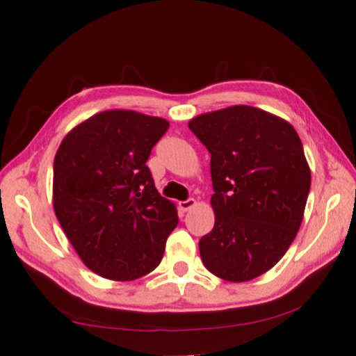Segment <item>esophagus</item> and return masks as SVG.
<instances>
[{"mask_svg": "<svg viewBox=\"0 0 356 356\" xmlns=\"http://www.w3.org/2000/svg\"><path fill=\"white\" fill-rule=\"evenodd\" d=\"M194 205H195L194 199H186L184 202H179V208H180V211H184V213H186L188 209H191Z\"/></svg>", "mask_w": 356, "mask_h": 356, "instance_id": "34e87169", "label": "esophagus"}]
</instances>
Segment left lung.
I'll return each instance as SVG.
<instances>
[{
    "mask_svg": "<svg viewBox=\"0 0 356 356\" xmlns=\"http://www.w3.org/2000/svg\"><path fill=\"white\" fill-rule=\"evenodd\" d=\"M211 154L214 228L199 241L205 268L248 282L274 268L303 220L311 170L295 128L249 105L190 120Z\"/></svg>",
    "mask_w": 356,
    "mask_h": 356,
    "instance_id": "obj_1",
    "label": "left lung"
}]
</instances>
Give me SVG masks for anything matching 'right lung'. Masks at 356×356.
<instances>
[{
  "mask_svg": "<svg viewBox=\"0 0 356 356\" xmlns=\"http://www.w3.org/2000/svg\"><path fill=\"white\" fill-rule=\"evenodd\" d=\"M168 120L131 110L97 113L74 127L53 162V208L88 269L115 282L154 270L179 223L147 166Z\"/></svg>",
  "mask_w": 356,
  "mask_h": 356,
  "instance_id": "add662e5",
  "label": "right lung"
}]
</instances>
